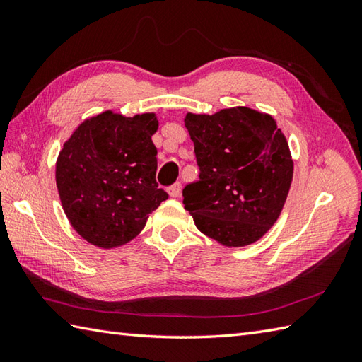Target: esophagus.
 Segmentation results:
<instances>
[{
    "label": "esophagus",
    "mask_w": 362,
    "mask_h": 362,
    "mask_svg": "<svg viewBox=\"0 0 362 362\" xmlns=\"http://www.w3.org/2000/svg\"><path fill=\"white\" fill-rule=\"evenodd\" d=\"M180 191H182V183L177 182L174 183V185H171L168 188V193L171 197H179L180 196Z\"/></svg>",
    "instance_id": "esophagus-1"
}]
</instances>
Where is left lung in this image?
Masks as SVG:
<instances>
[{"instance_id":"obj_1","label":"left lung","mask_w":362,"mask_h":362,"mask_svg":"<svg viewBox=\"0 0 362 362\" xmlns=\"http://www.w3.org/2000/svg\"><path fill=\"white\" fill-rule=\"evenodd\" d=\"M199 180L183 188L196 227L227 247H244L267 233L292 182L286 136L275 119L249 107L213 115L187 113Z\"/></svg>"}]
</instances>
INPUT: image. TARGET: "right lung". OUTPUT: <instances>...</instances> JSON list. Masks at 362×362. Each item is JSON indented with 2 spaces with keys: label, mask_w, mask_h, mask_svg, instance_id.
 <instances>
[{
  "label": "right lung",
  "mask_w": 362,
  "mask_h": 362,
  "mask_svg": "<svg viewBox=\"0 0 362 362\" xmlns=\"http://www.w3.org/2000/svg\"><path fill=\"white\" fill-rule=\"evenodd\" d=\"M157 129L156 113L127 118L107 110L83 121L60 151V202L73 228L96 247L132 241L168 199L156 182Z\"/></svg>",
  "instance_id": "right-lung-1"
}]
</instances>
